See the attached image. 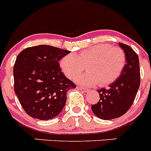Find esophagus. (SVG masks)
Masks as SVG:
<instances>
[{
  "label": "esophagus",
  "mask_w": 151,
  "mask_h": 151,
  "mask_svg": "<svg viewBox=\"0 0 151 151\" xmlns=\"http://www.w3.org/2000/svg\"><path fill=\"white\" fill-rule=\"evenodd\" d=\"M77 88L78 89V90H81L82 92H84V93H86V92L88 91V89L87 88H85V87H78Z\"/></svg>",
  "instance_id": "34e87169"
}]
</instances>
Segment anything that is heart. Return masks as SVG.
Returning <instances> with one entry per match:
<instances>
[{
  "label": "heart",
  "mask_w": 151,
  "mask_h": 151,
  "mask_svg": "<svg viewBox=\"0 0 151 151\" xmlns=\"http://www.w3.org/2000/svg\"><path fill=\"white\" fill-rule=\"evenodd\" d=\"M126 64L124 50L107 44H99L78 54H68L60 60L59 65L67 78L75 79L86 68L87 73L77 78L81 85L106 86L121 76Z\"/></svg>",
  "instance_id": "heart-1"
}]
</instances>
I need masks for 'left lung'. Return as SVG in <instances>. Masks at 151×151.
<instances>
[{"label":"left lung","instance_id":"8db88e82","mask_svg":"<svg viewBox=\"0 0 151 151\" xmlns=\"http://www.w3.org/2000/svg\"><path fill=\"white\" fill-rule=\"evenodd\" d=\"M126 55V64L120 76L108 89L99 90L100 99L91 106L93 113L101 119L119 118L127 113L133 104L140 84L139 57L127 44L119 43Z\"/></svg>","mask_w":151,"mask_h":151}]
</instances>
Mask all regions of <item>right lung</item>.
I'll use <instances>...</instances> for the list:
<instances>
[{"instance_id":"right-lung-1","label":"right lung","mask_w":151,"mask_h":151,"mask_svg":"<svg viewBox=\"0 0 151 151\" xmlns=\"http://www.w3.org/2000/svg\"><path fill=\"white\" fill-rule=\"evenodd\" d=\"M70 52L49 45L28 47L18 54L14 65V89L26 113L49 120L58 116L67 93L76 84L61 72L58 61Z\"/></svg>"}]
</instances>
